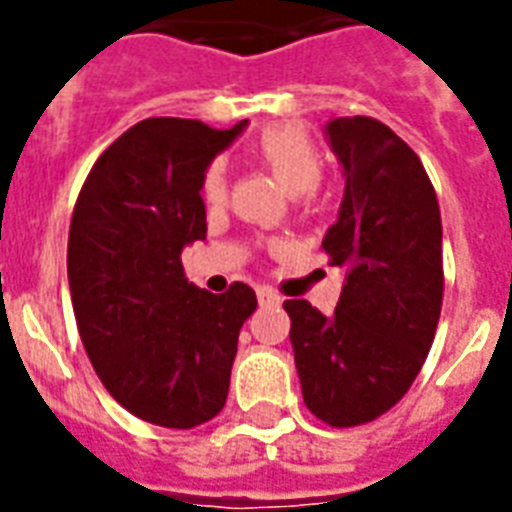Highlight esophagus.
<instances>
[{
    "label": "esophagus",
    "instance_id": "34e87169",
    "mask_svg": "<svg viewBox=\"0 0 512 512\" xmlns=\"http://www.w3.org/2000/svg\"><path fill=\"white\" fill-rule=\"evenodd\" d=\"M257 300H260V306H279V303H282V298L273 290H268V287H260V290H257Z\"/></svg>",
    "mask_w": 512,
    "mask_h": 512
}]
</instances>
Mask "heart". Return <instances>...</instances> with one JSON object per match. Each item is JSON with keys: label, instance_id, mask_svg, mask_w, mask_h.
<instances>
[{"label": "heart", "instance_id": "b5f03b06", "mask_svg": "<svg viewBox=\"0 0 512 512\" xmlns=\"http://www.w3.org/2000/svg\"><path fill=\"white\" fill-rule=\"evenodd\" d=\"M255 155L290 195L311 193L325 171V158H322L319 144L306 128L295 126V123H279V126L265 128L263 134L257 136ZM201 193H204L206 204L225 201V195H228L225 163L214 161L206 169Z\"/></svg>", "mask_w": 512, "mask_h": 512}]
</instances>
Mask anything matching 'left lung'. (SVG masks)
Returning a JSON list of instances; mask_svg holds the SVG:
<instances>
[{"instance_id": "left-lung-1", "label": "left lung", "mask_w": 512, "mask_h": 512, "mask_svg": "<svg viewBox=\"0 0 512 512\" xmlns=\"http://www.w3.org/2000/svg\"><path fill=\"white\" fill-rule=\"evenodd\" d=\"M341 214L322 249L346 268L333 317L308 300L290 314L303 403L330 427H360L395 408L419 376L443 306V225L419 155L376 117H335Z\"/></svg>"}]
</instances>
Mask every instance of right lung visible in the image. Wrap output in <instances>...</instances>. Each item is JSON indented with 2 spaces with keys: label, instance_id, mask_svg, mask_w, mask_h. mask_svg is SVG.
Here are the masks:
<instances>
[{
  "label": "right lung",
  "instance_id": "add662e5",
  "mask_svg": "<svg viewBox=\"0 0 512 512\" xmlns=\"http://www.w3.org/2000/svg\"><path fill=\"white\" fill-rule=\"evenodd\" d=\"M241 128L147 117L101 152L74 204L66 271L88 360L117 403L158 427L222 411L257 308L247 284L212 295L182 268V247L206 236V166Z\"/></svg>",
  "mask_w": 512,
  "mask_h": 512
}]
</instances>
